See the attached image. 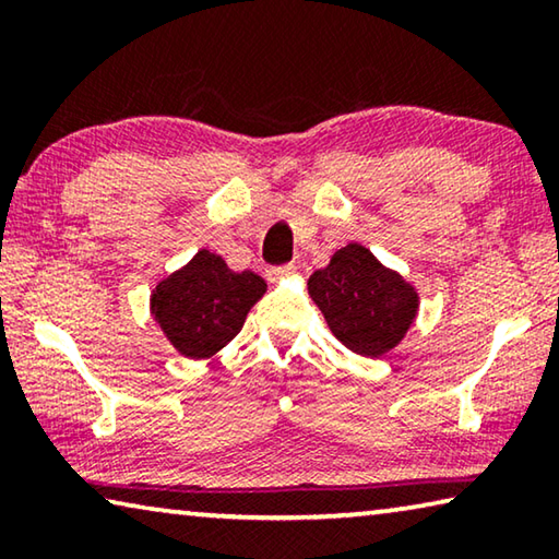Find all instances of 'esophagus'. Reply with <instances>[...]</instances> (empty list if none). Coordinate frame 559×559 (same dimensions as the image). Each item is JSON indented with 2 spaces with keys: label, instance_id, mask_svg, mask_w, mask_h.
<instances>
[{
  "label": "esophagus",
  "instance_id": "esophagus-1",
  "mask_svg": "<svg viewBox=\"0 0 559 559\" xmlns=\"http://www.w3.org/2000/svg\"><path fill=\"white\" fill-rule=\"evenodd\" d=\"M293 273H296V266H293V263H283V266H271V269L266 271V276H269L271 281H281V278L293 276Z\"/></svg>",
  "mask_w": 559,
  "mask_h": 559
}]
</instances>
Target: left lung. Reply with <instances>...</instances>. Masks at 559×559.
Here are the masks:
<instances>
[{
	"mask_svg": "<svg viewBox=\"0 0 559 559\" xmlns=\"http://www.w3.org/2000/svg\"><path fill=\"white\" fill-rule=\"evenodd\" d=\"M308 293L340 343L365 357L390 353L416 313L414 288L359 243H347L316 271Z\"/></svg>",
	"mask_w": 559,
	"mask_h": 559,
	"instance_id": "8db88e82",
	"label": "left lung"
}]
</instances>
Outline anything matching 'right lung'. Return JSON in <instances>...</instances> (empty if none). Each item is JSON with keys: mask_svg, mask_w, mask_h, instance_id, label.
<instances>
[{"mask_svg": "<svg viewBox=\"0 0 559 559\" xmlns=\"http://www.w3.org/2000/svg\"><path fill=\"white\" fill-rule=\"evenodd\" d=\"M263 293L266 281L257 273H236L222 257L202 249L155 288L153 313L179 353L206 357L239 333Z\"/></svg>", "mask_w": 559, "mask_h": 559, "instance_id": "right-lung-1", "label": "right lung"}]
</instances>
